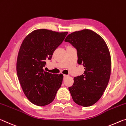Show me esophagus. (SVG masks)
I'll return each instance as SVG.
<instances>
[{
  "label": "esophagus",
  "instance_id": "1",
  "mask_svg": "<svg viewBox=\"0 0 126 126\" xmlns=\"http://www.w3.org/2000/svg\"><path fill=\"white\" fill-rule=\"evenodd\" d=\"M66 77H67V75H63V78H66Z\"/></svg>",
  "mask_w": 126,
  "mask_h": 126
}]
</instances>
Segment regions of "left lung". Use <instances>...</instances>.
I'll use <instances>...</instances> for the list:
<instances>
[{
    "instance_id": "1",
    "label": "left lung",
    "mask_w": 126,
    "mask_h": 126,
    "mask_svg": "<svg viewBox=\"0 0 126 126\" xmlns=\"http://www.w3.org/2000/svg\"><path fill=\"white\" fill-rule=\"evenodd\" d=\"M65 41L77 51L78 63L84 67L82 75L74 78L69 88L75 103L89 107L102 96L110 80L111 59L106 43L99 35L90 30L74 32Z\"/></svg>"
}]
</instances>
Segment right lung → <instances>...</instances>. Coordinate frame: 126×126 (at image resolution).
Listing matches in <instances>:
<instances>
[{
	"instance_id": "add662e5",
	"label": "right lung",
	"mask_w": 126,
	"mask_h": 126,
	"mask_svg": "<svg viewBox=\"0 0 126 126\" xmlns=\"http://www.w3.org/2000/svg\"><path fill=\"white\" fill-rule=\"evenodd\" d=\"M67 34V32L40 29L33 31L23 41L16 61V73L23 91L33 104L44 106L51 103L61 87L63 74L49 73L44 68Z\"/></svg>"
}]
</instances>
